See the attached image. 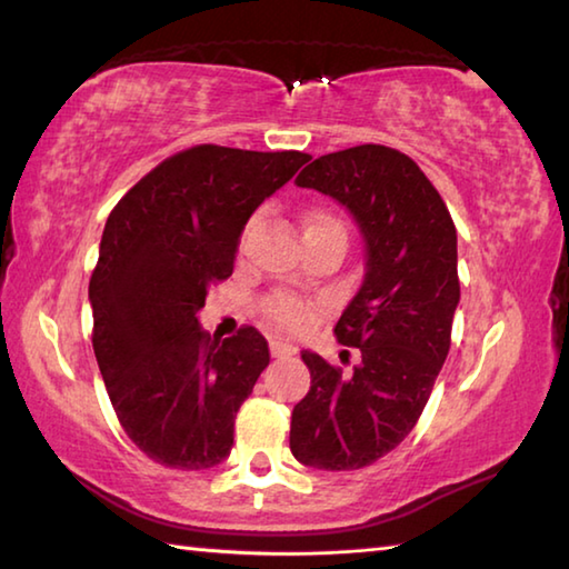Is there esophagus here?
<instances>
[{
    "instance_id": "1",
    "label": "esophagus",
    "mask_w": 569,
    "mask_h": 569,
    "mask_svg": "<svg viewBox=\"0 0 569 569\" xmlns=\"http://www.w3.org/2000/svg\"><path fill=\"white\" fill-rule=\"evenodd\" d=\"M296 353V348L291 343H286L281 338H271V356L273 358H291Z\"/></svg>"
}]
</instances>
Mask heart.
I'll list each match as a JSON object with an SVG mask.
<instances>
[{
    "mask_svg": "<svg viewBox=\"0 0 569 569\" xmlns=\"http://www.w3.org/2000/svg\"><path fill=\"white\" fill-rule=\"evenodd\" d=\"M251 226H253V221H251ZM251 226H249V229H246V233L251 231ZM318 226H340V223H338V219H336L333 213L316 209V211H311V213L306 216L303 231L318 229ZM340 229H343V226H340ZM263 313H266V318L271 320L276 328L291 330V333H298V330H303L308 323H311V318H313L311 306L303 303L301 298H296L291 293H276V296L268 298L266 306H263Z\"/></svg>",
    "mask_w": 569,
    "mask_h": 569,
    "instance_id": "b5f03b06",
    "label": "heart"
}]
</instances>
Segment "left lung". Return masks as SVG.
Instances as JSON below:
<instances>
[{
  "instance_id": "obj_1",
  "label": "left lung",
  "mask_w": 569,
  "mask_h": 569,
  "mask_svg": "<svg viewBox=\"0 0 569 569\" xmlns=\"http://www.w3.org/2000/svg\"><path fill=\"white\" fill-rule=\"evenodd\" d=\"M296 183L353 213L366 276L336 323L340 343L360 353L350 373L301 353L311 390L293 408L291 452L308 468L358 470L406 440L446 363L460 301L458 233L418 163L380 143L318 157Z\"/></svg>"
}]
</instances>
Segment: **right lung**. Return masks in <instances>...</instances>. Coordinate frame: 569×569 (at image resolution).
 Instances as JSON below:
<instances>
[{"label": "right lung", "mask_w": 569, "mask_h": 569, "mask_svg": "<svg viewBox=\"0 0 569 569\" xmlns=\"http://www.w3.org/2000/svg\"><path fill=\"white\" fill-rule=\"evenodd\" d=\"M311 159L201 143L163 159L109 213L89 281L91 343L121 428L167 468L229 458L233 420L271 360L266 338L201 330L246 221Z\"/></svg>", "instance_id": "right-lung-1"}]
</instances>
